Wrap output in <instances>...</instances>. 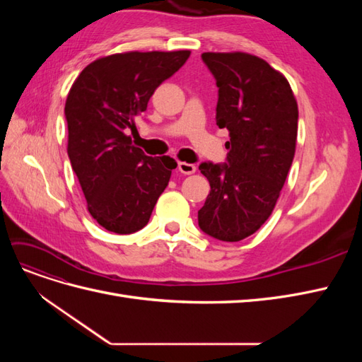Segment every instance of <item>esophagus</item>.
I'll return each mask as SVG.
<instances>
[{
  "label": "esophagus",
  "mask_w": 362,
  "mask_h": 362,
  "mask_svg": "<svg viewBox=\"0 0 362 362\" xmlns=\"http://www.w3.org/2000/svg\"><path fill=\"white\" fill-rule=\"evenodd\" d=\"M178 170L184 175H192L196 172V166L192 163H185V161H180L178 163Z\"/></svg>",
  "instance_id": "34e87169"
}]
</instances>
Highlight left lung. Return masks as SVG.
Here are the masks:
<instances>
[{"label": "left lung", "instance_id": "obj_1", "mask_svg": "<svg viewBox=\"0 0 362 362\" xmlns=\"http://www.w3.org/2000/svg\"><path fill=\"white\" fill-rule=\"evenodd\" d=\"M218 87L216 124L229 131L225 164L201 163L210 194L199 228L240 242L270 217L287 180L298 139V103L286 76L247 52H204Z\"/></svg>", "mask_w": 362, "mask_h": 362}]
</instances>
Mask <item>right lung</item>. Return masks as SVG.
Masks as SVG:
<instances>
[{
	"label": "right lung",
	"mask_w": 362,
	"mask_h": 362,
	"mask_svg": "<svg viewBox=\"0 0 362 362\" xmlns=\"http://www.w3.org/2000/svg\"><path fill=\"white\" fill-rule=\"evenodd\" d=\"M190 57L182 51H128L101 57L76 76L64 104L68 156L87 210L107 231L144 228L168 187L173 158L148 157L127 131L157 87Z\"/></svg>",
	"instance_id": "add662e5"
}]
</instances>
